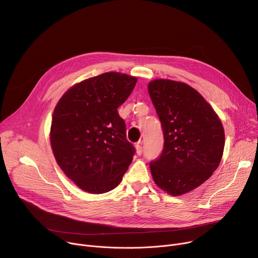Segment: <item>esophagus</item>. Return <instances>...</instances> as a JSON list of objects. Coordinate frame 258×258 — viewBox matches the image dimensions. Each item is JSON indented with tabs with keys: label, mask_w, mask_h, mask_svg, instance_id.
Here are the masks:
<instances>
[{
	"label": "esophagus",
	"mask_w": 258,
	"mask_h": 258,
	"mask_svg": "<svg viewBox=\"0 0 258 258\" xmlns=\"http://www.w3.org/2000/svg\"><path fill=\"white\" fill-rule=\"evenodd\" d=\"M135 146H136V149H137V153H138V154H142V152H143V147H142L141 143H140V142L137 143Z\"/></svg>",
	"instance_id": "34e87169"
}]
</instances>
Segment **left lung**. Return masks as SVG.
<instances>
[{"label": "left lung", "instance_id": "8db88e82", "mask_svg": "<svg viewBox=\"0 0 258 258\" xmlns=\"http://www.w3.org/2000/svg\"><path fill=\"white\" fill-rule=\"evenodd\" d=\"M148 92L164 135L160 157L149 163L151 174L164 191L179 196L199 186L218 168L224 130L209 102L191 86L154 80Z\"/></svg>", "mask_w": 258, "mask_h": 258}]
</instances>
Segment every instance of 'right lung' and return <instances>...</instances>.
I'll return each instance as SVG.
<instances>
[{"instance_id": "add662e5", "label": "right lung", "mask_w": 258, "mask_h": 258, "mask_svg": "<svg viewBox=\"0 0 258 258\" xmlns=\"http://www.w3.org/2000/svg\"><path fill=\"white\" fill-rule=\"evenodd\" d=\"M136 83L124 74L105 73L74 86L55 108L51 149L63 172L86 192L113 190L133 161L136 148L118 108Z\"/></svg>"}]
</instances>
